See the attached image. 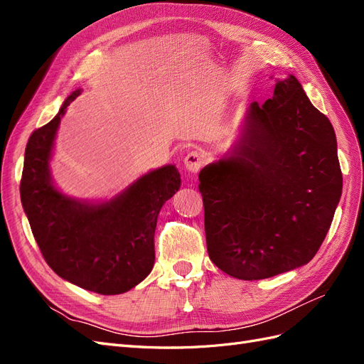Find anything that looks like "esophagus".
<instances>
[{
	"label": "esophagus",
	"instance_id": "1",
	"mask_svg": "<svg viewBox=\"0 0 364 364\" xmlns=\"http://www.w3.org/2000/svg\"><path fill=\"white\" fill-rule=\"evenodd\" d=\"M183 162H185L186 170L191 171V173H197V171L202 168V165L205 164L203 151L199 150V149H194V150L188 151V155L185 156Z\"/></svg>",
	"mask_w": 364,
	"mask_h": 364
}]
</instances>
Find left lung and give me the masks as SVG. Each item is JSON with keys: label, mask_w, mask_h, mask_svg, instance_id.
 Returning a JSON list of instances; mask_svg holds the SVG:
<instances>
[{"label": "left lung", "mask_w": 364, "mask_h": 364, "mask_svg": "<svg viewBox=\"0 0 364 364\" xmlns=\"http://www.w3.org/2000/svg\"><path fill=\"white\" fill-rule=\"evenodd\" d=\"M199 181L220 270L252 281L301 267L322 246L343 186L333 124L290 75L250 106L234 155Z\"/></svg>", "instance_id": "obj_1"}]
</instances>
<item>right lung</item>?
Here are the masks:
<instances>
[{
	"instance_id": "right-lung-1",
	"label": "right lung",
	"mask_w": 364,
	"mask_h": 364,
	"mask_svg": "<svg viewBox=\"0 0 364 364\" xmlns=\"http://www.w3.org/2000/svg\"><path fill=\"white\" fill-rule=\"evenodd\" d=\"M79 95L74 91L59 114L30 135L21 202L43 259L60 278L98 294H121L153 269L158 214L179 190L181 174L165 165L102 205L62 196L51 183L48 159L60 117Z\"/></svg>"
}]
</instances>
